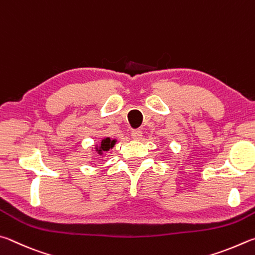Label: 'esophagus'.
<instances>
[{
	"label": "esophagus",
	"instance_id": "34e87169",
	"mask_svg": "<svg viewBox=\"0 0 255 255\" xmlns=\"http://www.w3.org/2000/svg\"><path fill=\"white\" fill-rule=\"evenodd\" d=\"M131 136L133 140H140L142 137V131L141 130H133L131 133Z\"/></svg>",
	"mask_w": 255,
	"mask_h": 255
}]
</instances>
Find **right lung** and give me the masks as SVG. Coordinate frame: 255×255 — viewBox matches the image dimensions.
Listing matches in <instances>:
<instances>
[{
    "label": "right lung",
    "mask_w": 255,
    "mask_h": 255,
    "mask_svg": "<svg viewBox=\"0 0 255 255\" xmlns=\"http://www.w3.org/2000/svg\"><path fill=\"white\" fill-rule=\"evenodd\" d=\"M116 140H112L111 137H105V139H103L101 141L100 145L96 146V151L100 154L103 153V151H109L110 149H112L115 144Z\"/></svg>",
    "instance_id": "right-lung-1"
}]
</instances>
